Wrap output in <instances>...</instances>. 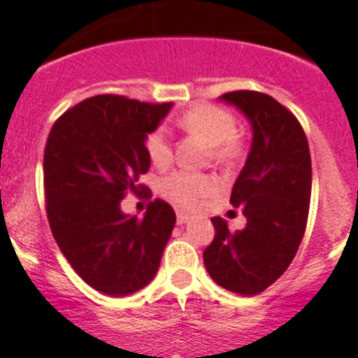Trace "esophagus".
<instances>
[{
    "label": "esophagus",
    "instance_id": "1",
    "mask_svg": "<svg viewBox=\"0 0 358 358\" xmlns=\"http://www.w3.org/2000/svg\"><path fill=\"white\" fill-rule=\"evenodd\" d=\"M176 222H178V224H185V222H189V215L183 212H178V215H176Z\"/></svg>",
    "mask_w": 358,
    "mask_h": 358
}]
</instances>
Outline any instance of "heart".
<instances>
[{"label": "heart", "mask_w": 358, "mask_h": 358, "mask_svg": "<svg viewBox=\"0 0 358 358\" xmlns=\"http://www.w3.org/2000/svg\"><path fill=\"white\" fill-rule=\"evenodd\" d=\"M180 125L206 139L213 146L215 159L220 162H233L242 152V145L235 136L236 120L228 109L213 103H199L180 118ZM145 146L150 160L155 166H166L171 162V141L164 129L152 130L146 136ZM160 189L164 196H168L171 201L189 208L194 206L199 199L213 194L219 189V183L213 176L203 173L175 171L162 180Z\"/></svg>", "instance_id": "1"}]
</instances>
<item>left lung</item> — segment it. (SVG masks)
<instances>
[{
	"instance_id": "obj_1",
	"label": "left lung",
	"mask_w": 358,
	"mask_h": 358,
	"mask_svg": "<svg viewBox=\"0 0 358 358\" xmlns=\"http://www.w3.org/2000/svg\"><path fill=\"white\" fill-rule=\"evenodd\" d=\"M222 102L243 113L252 129L245 166L231 190L247 224L229 231L213 217L215 236L203 262L217 285L243 296L265 292L295 258L306 231L310 201V153L299 120L259 92L224 93Z\"/></svg>"
}]
</instances>
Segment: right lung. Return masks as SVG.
Wrapping results in <instances>:
<instances>
[{"instance_id": "right-lung-1", "label": "right lung", "mask_w": 358, "mask_h": 358, "mask_svg": "<svg viewBox=\"0 0 358 358\" xmlns=\"http://www.w3.org/2000/svg\"><path fill=\"white\" fill-rule=\"evenodd\" d=\"M171 106L95 95L63 113L49 134L43 185L52 236L79 277L103 295L150 285L175 228V210L162 199L150 203L143 220L120 208L127 192H146L138 183L150 169L146 136Z\"/></svg>"}]
</instances>
